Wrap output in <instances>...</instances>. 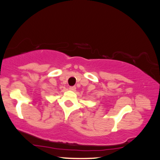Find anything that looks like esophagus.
<instances>
[{
	"label": "esophagus",
	"instance_id": "esophagus-1",
	"mask_svg": "<svg viewBox=\"0 0 160 160\" xmlns=\"http://www.w3.org/2000/svg\"><path fill=\"white\" fill-rule=\"evenodd\" d=\"M69 90H70V91H75L76 90V87L75 86H70V87H69Z\"/></svg>",
	"mask_w": 160,
	"mask_h": 160
}]
</instances>
